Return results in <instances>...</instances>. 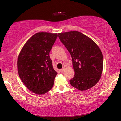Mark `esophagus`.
I'll list each match as a JSON object with an SVG mask.
<instances>
[{
	"instance_id": "34e87169",
	"label": "esophagus",
	"mask_w": 121,
	"mask_h": 121,
	"mask_svg": "<svg viewBox=\"0 0 121 121\" xmlns=\"http://www.w3.org/2000/svg\"><path fill=\"white\" fill-rule=\"evenodd\" d=\"M65 68H62V69H61L60 70V71H61V73H63V71H65Z\"/></svg>"
}]
</instances>
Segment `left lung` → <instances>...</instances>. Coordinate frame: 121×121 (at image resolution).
Returning <instances> with one entry per match:
<instances>
[{"label": "left lung", "mask_w": 121, "mask_h": 121, "mask_svg": "<svg viewBox=\"0 0 121 121\" xmlns=\"http://www.w3.org/2000/svg\"><path fill=\"white\" fill-rule=\"evenodd\" d=\"M58 37L72 58L75 75L70 80L71 85L81 91L95 86L103 69V56L99 47L78 31L59 33Z\"/></svg>", "instance_id": "8db88e82"}]
</instances>
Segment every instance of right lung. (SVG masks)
<instances>
[{"mask_svg": "<svg viewBox=\"0 0 121 121\" xmlns=\"http://www.w3.org/2000/svg\"><path fill=\"white\" fill-rule=\"evenodd\" d=\"M57 37V34H35L24 44L18 57L20 79L36 94L46 93L53 86L58 73L53 69L50 52Z\"/></svg>", "mask_w": 121, "mask_h": 121, "instance_id": "right-lung-1", "label": "right lung"}]
</instances>
